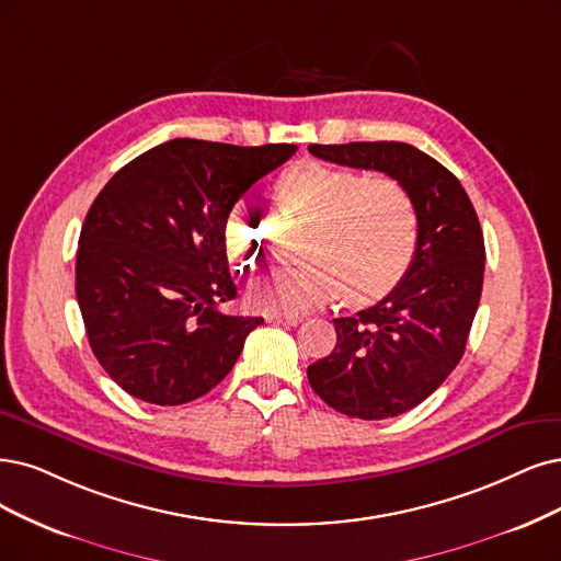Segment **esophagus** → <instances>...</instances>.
<instances>
[{
  "label": "esophagus",
  "instance_id": "34e87169",
  "mask_svg": "<svg viewBox=\"0 0 561 561\" xmlns=\"http://www.w3.org/2000/svg\"><path fill=\"white\" fill-rule=\"evenodd\" d=\"M265 321L267 323H282V325H298L302 321V317H298V314H267Z\"/></svg>",
  "mask_w": 561,
  "mask_h": 561
}]
</instances>
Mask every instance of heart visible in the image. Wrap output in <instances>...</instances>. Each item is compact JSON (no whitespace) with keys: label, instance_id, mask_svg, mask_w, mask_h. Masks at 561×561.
<instances>
[{"label":"heart","instance_id":"b5f03b06","mask_svg":"<svg viewBox=\"0 0 561 561\" xmlns=\"http://www.w3.org/2000/svg\"><path fill=\"white\" fill-rule=\"evenodd\" d=\"M279 201L312 219L300 265L277 267L259 282L249 302L265 314H300L337 296L377 298L396 286L416 254L419 217L404 186L390 175L358 178L351 171L302 163L275 182ZM226 252L240 270L267 259L261 215L247 203L231 205L224 219Z\"/></svg>","mask_w":561,"mask_h":561}]
</instances>
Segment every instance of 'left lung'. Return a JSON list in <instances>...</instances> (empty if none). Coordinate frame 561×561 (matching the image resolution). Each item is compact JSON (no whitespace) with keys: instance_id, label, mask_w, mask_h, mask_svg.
<instances>
[{"instance_id":"left-lung-1","label":"left lung","mask_w":561,"mask_h":561,"mask_svg":"<svg viewBox=\"0 0 561 561\" xmlns=\"http://www.w3.org/2000/svg\"><path fill=\"white\" fill-rule=\"evenodd\" d=\"M309 152L396 178L416 207V254L400 284L375 307L333 319L335 348L307 367L309 386L340 413L400 416L430 398L465 354L483 291L479 217L460 180L413 145H309Z\"/></svg>"}]
</instances>
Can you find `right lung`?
<instances>
[{"label": "right lung", "mask_w": 561, "mask_h": 561, "mask_svg": "<svg viewBox=\"0 0 561 561\" xmlns=\"http://www.w3.org/2000/svg\"><path fill=\"white\" fill-rule=\"evenodd\" d=\"M173 138L119 169L94 198L76 256L92 354L129 396L178 407L233 369L261 317H231L224 219L256 180L296 154Z\"/></svg>", "instance_id": "obj_1"}]
</instances>
